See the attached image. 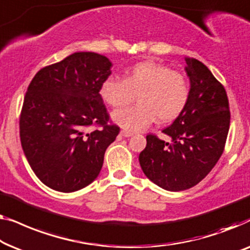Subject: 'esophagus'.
<instances>
[{"mask_svg":"<svg viewBox=\"0 0 250 250\" xmlns=\"http://www.w3.org/2000/svg\"><path fill=\"white\" fill-rule=\"evenodd\" d=\"M121 135L124 137H131L133 135V132L128 131V130H121Z\"/></svg>","mask_w":250,"mask_h":250,"instance_id":"34e87169","label":"esophagus"}]
</instances>
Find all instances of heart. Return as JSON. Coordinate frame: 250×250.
Returning a JSON list of instances; mask_svg holds the SVG:
<instances>
[{
	"instance_id": "b5f03b06",
	"label": "heart",
	"mask_w": 250,
	"mask_h": 250,
	"mask_svg": "<svg viewBox=\"0 0 250 250\" xmlns=\"http://www.w3.org/2000/svg\"><path fill=\"white\" fill-rule=\"evenodd\" d=\"M105 103L121 107L138 95L139 104L113 112L115 124L128 131H139L159 117L162 122L174 120L188 103L189 83L185 75L154 61L136 63L125 71V79L108 77L101 86Z\"/></svg>"
}]
</instances>
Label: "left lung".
Here are the masks:
<instances>
[{
  "instance_id": "obj_1",
  "label": "left lung",
  "mask_w": 250,
  "mask_h": 250,
  "mask_svg": "<svg viewBox=\"0 0 250 250\" xmlns=\"http://www.w3.org/2000/svg\"><path fill=\"white\" fill-rule=\"evenodd\" d=\"M190 94L182 113L163 133L164 142L147 135L139 163L147 178L159 187L181 191L194 187L215 167L226 146L230 126L227 91L208 68L186 58Z\"/></svg>"
}]
</instances>
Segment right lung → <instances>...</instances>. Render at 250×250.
<instances>
[{
  "instance_id": "add662e5",
  "label": "right lung",
  "mask_w": 250,
  "mask_h": 250,
  "mask_svg": "<svg viewBox=\"0 0 250 250\" xmlns=\"http://www.w3.org/2000/svg\"><path fill=\"white\" fill-rule=\"evenodd\" d=\"M112 63L77 52L41 69L28 86L20 114L23 153L38 179L54 190L85 188L100 174L105 150L120 132L100 90ZM91 125L100 128L90 130Z\"/></svg>"
}]
</instances>
